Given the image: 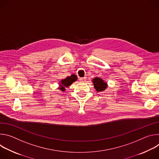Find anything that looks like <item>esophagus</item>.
<instances>
[{"label":"esophagus","mask_w":159,"mask_h":159,"mask_svg":"<svg viewBox=\"0 0 159 159\" xmlns=\"http://www.w3.org/2000/svg\"><path fill=\"white\" fill-rule=\"evenodd\" d=\"M85 80H86V78H85V77L79 78V80H80V82H85Z\"/></svg>","instance_id":"1"}]
</instances>
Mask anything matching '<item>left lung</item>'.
Masks as SVG:
<instances>
[{
	"label": "left lung",
	"mask_w": 159,
	"mask_h": 159,
	"mask_svg": "<svg viewBox=\"0 0 159 159\" xmlns=\"http://www.w3.org/2000/svg\"><path fill=\"white\" fill-rule=\"evenodd\" d=\"M94 86L98 92H102L107 88V84L102 79L96 77L93 80Z\"/></svg>",
	"instance_id": "obj_1"
}]
</instances>
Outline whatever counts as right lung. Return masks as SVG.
I'll return each mask as SVG.
<instances>
[{"mask_svg":"<svg viewBox=\"0 0 159 159\" xmlns=\"http://www.w3.org/2000/svg\"><path fill=\"white\" fill-rule=\"evenodd\" d=\"M77 80V77L73 74L70 77H67L66 79L62 80L61 81L60 83V87L59 88V89H60L62 91H64L65 90V87H69V85H70L74 82L76 81Z\"/></svg>","mask_w":159,"mask_h":159,"instance_id":"add662e5","label":"right lung"}]
</instances>
